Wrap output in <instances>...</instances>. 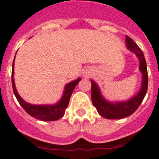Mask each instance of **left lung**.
Listing matches in <instances>:
<instances>
[{
	"instance_id": "8db88e82",
	"label": "left lung",
	"mask_w": 159,
	"mask_h": 159,
	"mask_svg": "<svg viewBox=\"0 0 159 159\" xmlns=\"http://www.w3.org/2000/svg\"><path fill=\"white\" fill-rule=\"evenodd\" d=\"M126 43H127V47L128 49L136 53V55L140 60V70L142 72L143 75L142 86H141L139 93L136 94L131 100L124 102L111 103V102L106 101L102 98L98 86L93 81L91 80L92 102L97 108V111L99 113V115L106 119H124V118L132 115L141 104V102L144 100V98L146 94V92H147L148 72L144 53L141 48H139L138 45L133 41L132 38H130L128 35H126Z\"/></svg>"
}]
</instances>
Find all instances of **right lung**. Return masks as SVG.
Returning <instances> with one entry per match:
<instances>
[{
    "label": "right lung",
    "instance_id": "1",
    "mask_svg": "<svg viewBox=\"0 0 159 159\" xmlns=\"http://www.w3.org/2000/svg\"><path fill=\"white\" fill-rule=\"evenodd\" d=\"M14 59H15V57H14ZM14 60L13 61V66H12V87H13V91H14L17 100L19 102L21 106L24 109L25 111L35 119H40L42 121H55V120H57V119L63 117L66 109L67 108L69 102H70V96L73 93V90L75 89V86L78 84L79 82L80 81L81 79L78 78L76 80L72 81L66 85L63 97L61 98L60 102L56 105H53V106L31 105L24 102L17 92L14 80Z\"/></svg>",
    "mask_w": 159,
    "mask_h": 159
}]
</instances>
